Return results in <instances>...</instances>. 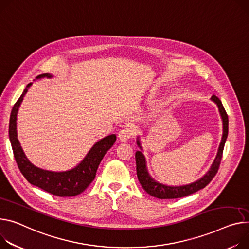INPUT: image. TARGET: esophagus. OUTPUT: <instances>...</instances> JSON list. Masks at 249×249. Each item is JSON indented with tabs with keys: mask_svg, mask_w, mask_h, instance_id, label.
<instances>
[{
	"mask_svg": "<svg viewBox=\"0 0 249 249\" xmlns=\"http://www.w3.org/2000/svg\"><path fill=\"white\" fill-rule=\"evenodd\" d=\"M133 136H135V129L131 126H125L119 131L118 137L121 142H126L127 140L133 138Z\"/></svg>",
	"mask_w": 249,
	"mask_h": 249,
	"instance_id": "1",
	"label": "esophagus"
}]
</instances>
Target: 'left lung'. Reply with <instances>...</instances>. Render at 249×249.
<instances>
[{"label":"left lung","instance_id":"1","mask_svg":"<svg viewBox=\"0 0 249 249\" xmlns=\"http://www.w3.org/2000/svg\"><path fill=\"white\" fill-rule=\"evenodd\" d=\"M210 100H212L214 104H216V106L218 107L219 114H220L221 120H222L223 132H222L221 142H220V144H219V147L217 150V155H216L212 166H210L207 173L202 178L197 179L196 181L191 182L189 184H185V185H179V186L173 185L171 186V185H166V184H163V183H160V182L155 180L150 177L148 170H147L146 160H145V157L142 152L141 139H140V137H138L137 144L139 145L141 150H138L136 152L137 175H138L139 181L142 184V188L151 196H155L160 199L183 197V196H189L191 194L196 193L197 190L204 188L215 177L217 170H218V167H219V164H220V161H221L224 144H225V142H226V139L228 136V117H227V113L221 104V101L216 97V95L213 94Z\"/></svg>","mask_w":249,"mask_h":249}]
</instances>
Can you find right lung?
<instances>
[{"instance_id": "obj_1", "label": "right lung", "mask_w": 249, "mask_h": 249, "mask_svg": "<svg viewBox=\"0 0 249 249\" xmlns=\"http://www.w3.org/2000/svg\"><path fill=\"white\" fill-rule=\"evenodd\" d=\"M51 79L53 74L43 73L36 79ZM33 85L30 83L24 89L22 95L14 105L9 124V137L14 151L17 164L25 178L33 185L40 187L45 191L58 196H75L90 184L94 179L98 167L105 157L106 152L116 142V135H109L95 142L89 150L84 160L73 168L66 171H52L36 166L26 157L25 152L18 140L17 114L25 94Z\"/></svg>"}]
</instances>
